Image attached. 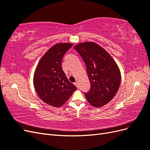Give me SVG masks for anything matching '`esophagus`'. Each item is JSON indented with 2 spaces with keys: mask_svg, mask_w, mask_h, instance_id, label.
I'll return each mask as SVG.
<instances>
[{
  "mask_svg": "<svg viewBox=\"0 0 150 150\" xmlns=\"http://www.w3.org/2000/svg\"><path fill=\"white\" fill-rule=\"evenodd\" d=\"M74 84V85L76 86L77 88H79V83H78V81H76V82Z\"/></svg>",
  "mask_w": 150,
  "mask_h": 150,
  "instance_id": "obj_1",
  "label": "esophagus"
}]
</instances>
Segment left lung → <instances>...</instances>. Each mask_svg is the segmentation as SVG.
Listing matches in <instances>:
<instances>
[{"label":"left lung","mask_w":150,"mask_h":150,"mask_svg":"<svg viewBox=\"0 0 150 150\" xmlns=\"http://www.w3.org/2000/svg\"><path fill=\"white\" fill-rule=\"evenodd\" d=\"M74 49L84 61L91 88L84 93L91 105L101 107L115 96L121 83L120 68L112 56L96 42H84Z\"/></svg>","instance_id":"left-lung-1"}]
</instances>
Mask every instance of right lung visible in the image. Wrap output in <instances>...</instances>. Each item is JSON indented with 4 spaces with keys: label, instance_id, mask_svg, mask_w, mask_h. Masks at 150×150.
Masks as SVG:
<instances>
[{
    "label": "right lung",
    "instance_id": "add662e5",
    "mask_svg": "<svg viewBox=\"0 0 150 150\" xmlns=\"http://www.w3.org/2000/svg\"><path fill=\"white\" fill-rule=\"evenodd\" d=\"M72 45L54 44L40 58L34 73L36 93L44 103L53 107L62 106L78 89L68 81L61 66L63 56Z\"/></svg>",
    "mask_w": 150,
    "mask_h": 150
}]
</instances>
